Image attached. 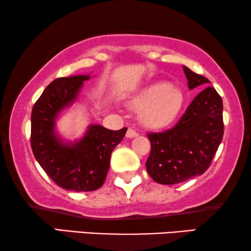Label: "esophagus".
Segmentation results:
<instances>
[{"label":"esophagus","mask_w":251,"mask_h":251,"mask_svg":"<svg viewBox=\"0 0 251 251\" xmlns=\"http://www.w3.org/2000/svg\"><path fill=\"white\" fill-rule=\"evenodd\" d=\"M137 136H138V132H137L135 129L129 128L128 131H126V137H128V138H133V137H137Z\"/></svg>","instance_id":"34e87169"}]
</instances>
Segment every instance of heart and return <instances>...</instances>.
<instances>
[{
    "mask_svg": "<svg viewBox=\"0 0 251 251\" xmlns=\"http://www.w3.org/2000/svg\"><path fill=\"white\" fill-rule=\"evenodd\" d=\"M183 94L166 82H155L143 88L130 101L135 111H140L142 122L151 128L170 125L183 105Z\"/></svg>",
    "mask_w": 251,
    "mask_h": 251,
    "instance_id": "1",
    "label": "heart"
}]
</instances>
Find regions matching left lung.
Segmentation results:
<instances>
[{"mask_svg":"<svg viewBox=\"0 0 251 251\" xmlns=\"http://www.w3.org/2000/svg\"><path fill=\"white\" fill-rule=\"evenodd\" d=\"M188 88H205L193 99L174 128L147 133V173L159 184L173 185L200 176L210 167L224 135L223 100L210 81L183 66Z\"/></svg>","mask_w":251,"mask_h":251,"instance_id":"left-lung-1","label":"left lung"}]
</instances>
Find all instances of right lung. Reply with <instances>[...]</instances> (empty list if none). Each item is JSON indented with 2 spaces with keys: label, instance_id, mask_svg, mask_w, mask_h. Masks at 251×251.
Returning a JSON list of instances; mask_svg holds the SVG:
<instances>
[{
  "label": "right lung",
  "instance_id": "right-lung-1",
  "mask_svg": "<svg viewBox=\"0 0 251 251\" xmlns=\"http://www.w3.org/2000/svg\"><path fill=\"white\" fill-rule=\"evenodd\" d=\"M89 78L90 75L56 78L34 104L30 116L34 156L48 176L68 191L89 192L101 187L112 151L126 132V128L115 131L91 125L80 140L64 143L54 131L58 114L73 104L83 82Z\"/></svg>",
  "mask_w": 251,
  "mask_h": 251
}]
</instances>
